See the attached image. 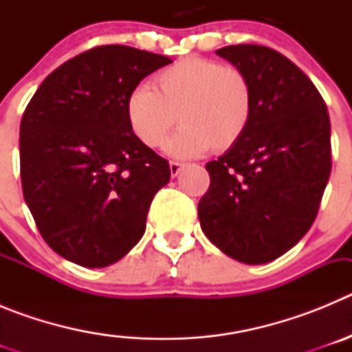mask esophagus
Returning a JSON list of instances; mask_svg holds the SVG:
<instances>
[{
	"instance_id": "1",
	"label": "esophagus",
	"mask_w": 352,
	"mask_h": 352,
	"mask_svg": "<svg viewBox=\"0 0 352 352\" xmlns=\"http://www.w3.org/2000/svg\"><path fill=\"white\" fill-rule=\"evenodd\" d=\"M169 169H170V176H173V178H176V176H178V174L182 173L183 164H182V162H170Z\"/></svg>"
}]
</instances>
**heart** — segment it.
<instances>
[{
    "label": "heart",
    "instance_id": "b5f03b06",
    "mask_svg": "<svg viewBox=\"0 0 352 352\" xmlns=\"http://www.w3.org/2000/svg\"><path fill=\"white\" fill-rule=\"evenodd\" d=\"M126 121L148 148L166 144L179 158L226 151L243 138L252 118V86L243 72L208 58L190 56L160 72L155 91L139 86L126 98Z\"/></svg>",
    "mask_w": 352,
    "mask_h": 352
}]
</instances>
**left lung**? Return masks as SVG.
Instances as JSON below:
<instances>
[{
  "label": "left lung",
  "instance_id": "1",
  "mask_svg": "<svg viewBox=\"0 0 352 352\" xmlns=\"http://www.w3.org/2000/svg\"><path fill=\"white\" fill-rule=\"evenodd\" d=\"M217 54L252 86L243 138L206 164L210 188L199 222L232 259L264 264L307 234L331 173L329 116L312 80L284 54L264 45H227Z\"/></svg>",
  "mask_w": 352,
  "mask_h": 352
}]
</instances>
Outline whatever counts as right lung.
Listing matches in <instances>:
<instances>
[{
	"instance_id": "add662e5",
	"label": "right lung",
	"mask_w": 352,
	"mask_h": 352,
	"mask_svg": "<svg viewBox=\"0 0 352 352\" xmlns=\"http://www.w3.org/2000/svg\"><path fill=\"white\" fill-rule=\"evenodd\" d=\"M170 58L100 45L43 79L21 121L23 194L45 243L67 261L104 268L126 256L146 229L166 158L126 121V98Z\"/></svg>"
}]
</instances>
